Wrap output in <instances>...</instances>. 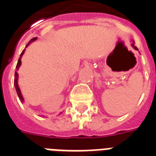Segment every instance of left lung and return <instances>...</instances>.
<instances>
[{
	"mask_svg": "<svg viewBox=\"0 0 156 156\" xmlns=\"http://www.w3.org/2000/svg\"><path fill=\"white\" fill-rule=\"evenodd\" d=\"M132 46H133V47H134V49H136V50H138V48L136 47V46H135V45H134V44H132Z\"/></svg>",
	"mask_w": 156,
	"mask_h": 156,
	"instance_id": "1",
	"label": "left lung"
}]
</instances>
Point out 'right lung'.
<instances>
[{
  "label": "right lung",
  "instance_id": "right-lung-1",
  "mask_svg": "<svg viewBox=\"0 0 156 156\" xmlns=\"http://www.w3.org/2000/svg\"><path fill=\"white\" fill-rule=\"evenodd\" d=\"M37 39V37H34V38H32L31 40H30V41H29V43L27 44V45H29V44H30V42H32V41H35ZM26 45V46H27ZM24 51H25V49H24L23 51H22V53L21 54V57L24 54ZM21 57L19 58L18 59V62H17V64H16V69H18V68L20 67V66H21ZM17 78H18V74H17V73L16 72H15V78H14V86H15V88H16V93H17V95H18L19 97V99H20V101L21 102H23L24 99H23V97H22V95H21V90H20V88H19L18 87V84H17Z\"/></svg>",
  "mask_w": 156,
  "mask_h": 156
}]
</instances>
